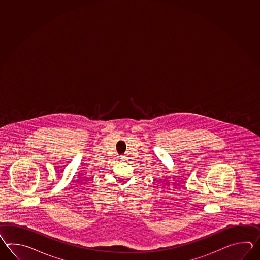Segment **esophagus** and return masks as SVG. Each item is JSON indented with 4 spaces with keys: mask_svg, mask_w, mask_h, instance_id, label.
I'll return each instance as SVG.
<instances>
[{
    "mask_svg": "<svg viewBox=\"0 0 260 260\" xmlns=\"http://www.w3.org/2000/svg\"><path fill=\"white\" fill-rule=\"evenodd\" d=\"M120 159L122 160H125V159H126V157L124 156V155H122V156H120Z\"/></svg>",
    "mask_w": 260,
    "mask_h": 260,
    "instance_id": "esophagus-1",
    "label": "esophagus"
}]
</instances>
